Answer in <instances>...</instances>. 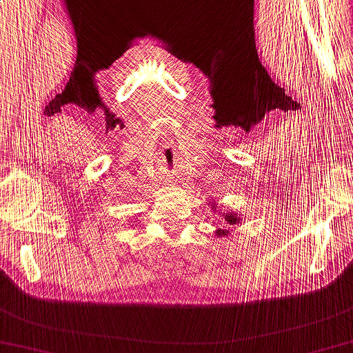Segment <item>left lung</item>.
Segmentation results:
<instances>
[{"label":"left lung","instance_id":"1","mask_svg":"<svg viewBox=\"0 0 353 353\" xmlns=\"http://www.w3.org/2000/svg\"><path fill=\"white\" fill-rule=\"evenodd\" d=\"M225 221H228V224L234 225V224H239V222H241L242 219L237 217L234 212H229V214H225ZM216 234H217V236H228V230H221V229H219Z\"/></svg>","mask_w":353,"mask_h":353}]
</instances>
